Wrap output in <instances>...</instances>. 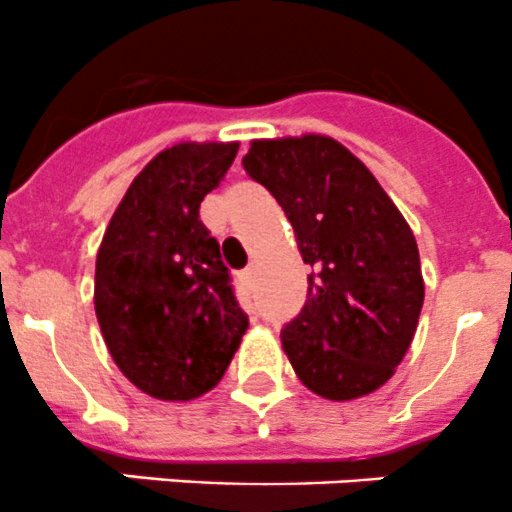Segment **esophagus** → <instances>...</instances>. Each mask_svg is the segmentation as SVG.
<instances>
[{
	"label": "esophagus",
	"instance_id": "obj_1",
	"mask_svg": "<svg viewBox=\"0 0 512 512\" xmlns=\"http://www.w3.org/2000/svg\"><path fill=\"white\" fill-rule=\"evenodd\" d=\"M256 271H258V268L254 266V263H251V266H249V268H246V271H244V273H241V281H244V283H246V286H251V283H254V281H256Z\"/></svg>",
	"mask_w": 512,
	"mask_h": 512
}]
</instances>
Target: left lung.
<instances>
[{
    "label": "left lung",
    "mask_w": 512,
    "mask_h": 512,
    "mask_svg": "<svg viewBox=\"0 0 512 512\" xmlns=\"http://www.w3.org/2000/svg\"><path fill=\"white\" fill-rule=\"evenodd\" d=\"M244 169L281 204L313 268L306 306L281 331L296 376L328 401L378 391L416 336L426 293L408 221L331 136L256 139Z\"/></svg>",
    "instance_id": "left-lung-1"
}]
</instances>
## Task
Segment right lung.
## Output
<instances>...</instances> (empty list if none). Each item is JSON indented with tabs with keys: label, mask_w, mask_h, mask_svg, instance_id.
Returning <instances> with one entry per match:
<instances>
[{
	"label": "right lung",
	"mask_w": 512,
	"mask_h": 512,
	"mask_svg": "<svg viewBox=\"0 0 512 512\" xmlns=\"http://www.w3.org/2000/svg\"><path fill=\"white\" fill-rule=\"evenodd\" d=\"M239 141H181L139 171L96 254L94 308L119 371L146 396L194 401L224 378L249 318L199 206Z\"/></svg>",
	"instance_id": "add662e5"
}]
</instances>
